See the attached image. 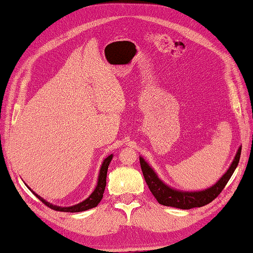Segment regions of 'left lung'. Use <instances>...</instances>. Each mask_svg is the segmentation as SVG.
<instances>
[{
  "label": "left lung",
  "mask_w": 253,
  "mask_h": 253,
  "mask_svg": "<svg viewBox=\"0 0 253 253\" xmlns=\"http://www.w3.org/2000/svg\"><path fill=\"white\" fill-rule=\"evenodd\" d=\"M241 156V147H239L238 153H236L234 159H233L231 166L223 174L218 181L211 188H207L200 191H182L172 186L164 183L161 178L158 177L156 172L153 167L149 166L145 159L140 156V165H141L142 174L145 177L146 183L148 185L150 192L154 194L156 200L163 206H169V207L180 208V209H191L196 207H203L215 199L218 194L223 191L225 185L230 180L234 173V170L239 165Z\"/></svg>",
  "instance_id": "obj_1"
}]
</instances>
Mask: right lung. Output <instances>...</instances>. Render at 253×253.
Wrapping results in <instances>:
<instances>
[{"label":"right lung","instance_id":"1","mask_svg":"<svg viewBox=\"0 0 253 253\" xmlns=\"http://www.w3.org/2000/svg\"><path fill=\"white\" fill-rule=\"evenodd\" d=\"M112 158H113V155H110V156H107L103 161L102 166H100V169H99L98 180H97V185H96L94 191H92V193L87 198V199H84V201H81V203L77 204L75 206H70V207H61V206H55L53 204H49L48 201H46L45 199H42L41 196H38L37 193H35L33 190L29 188V186H28V189L35 194V196L38 198V199L42 201V203L47 206V207L54 209V211H64V212H80V211H88V209H91V208L96 207V206L100 203V200L103 199V193L105 191V186H106L107 169H108V165H110Z\"/></svg>","mask_w":253,"mask_h":253}]
</instances>
